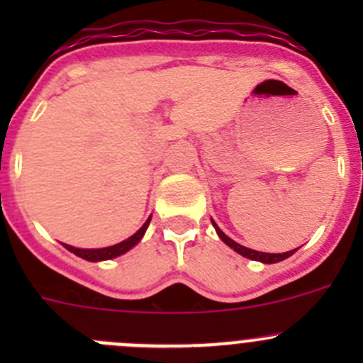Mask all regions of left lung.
Listing matches in <instances>:
<instances>
[{
  "instance_id": "obj_1",
  "label": "left lung",
  "mask_w": 363,
  "mask_h": 363,
  "mask_svg": "<svg viewBox=\"0 0 363 363\" xmlns=\"http://www.w3.org/2000/svg\"><path fill=\"white\" fill-rule=\"evenodd\" d=\"M212 225H214V228H216V232H218L219 239H221L223 242L226 244V246H230L233 251H237V252H239V255H242L244 258L255 259V262H262V263H277V262H283L284 258H288V256H291V255H294V252L296 251V250H294V251H286V252H259V251L250 250V247L240 246V244H237L235 240L230 239L228 235H225V233H223L221 230H219V226L216 225L214 221H212Z\"/></svg>"
}]
</instances>
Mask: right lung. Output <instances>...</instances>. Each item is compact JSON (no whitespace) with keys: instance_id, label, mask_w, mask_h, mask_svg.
Returning <instances> with one entry per match:
<instances>
[{"instance_id":"right-lung-1","label":"right lung","mask_w":363,"mask_h":363,"mask_svg":"<svg viewBox=\"0 0 363 363\" xmlns=\"http://www.w3.org/2000/svg\"><path fill=\"white\" fill-rule=\"evenodd\" d=\"M149 221H151V218H149L147 221H145L144 225H142V228L138 230L137 233H133V235H131L130 239L123 240V242L116 244V246H111V247H101V250H79V247L68 246V244H63V246L67 247L68 251H72L73 255H77V256H80V258L87 259V262H101V259H111V258H116V256L124 255V252H126V251H130L131 247L135 246V244L140 242L142 235H144L145 230H147Z\"/></svg>"}]
</instances>
